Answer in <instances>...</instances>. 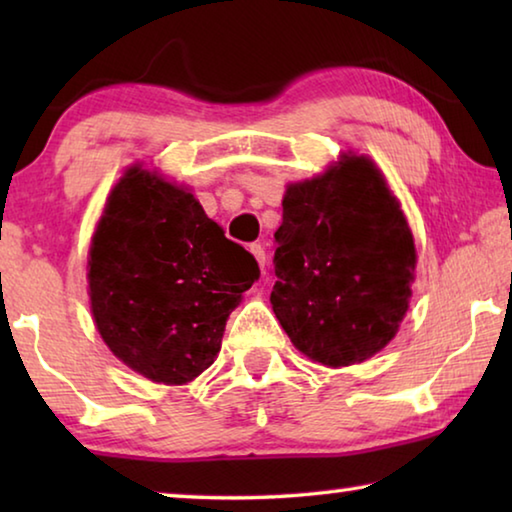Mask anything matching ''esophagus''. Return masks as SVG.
Segmentation results:
<instances>
[{
    "label": "esophagus",
    "mask_w": 512,
    "mask_h": 512,
    "mask_svg": "<svg viewBox=\"0 0 512 512\" xmlns=\"http://www.w3.org/2000/svg\"><path fill=\"white\" fill-rule=\"evenodd\" d=\"M250 253H253L257 266L264 271V266H266V253H264V248L259 246V244H253V246H250Z\"/></svg>",
    "instance_id": "esophagus-1"
}]
</instances>
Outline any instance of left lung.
Instances as JSON below:
<instances>
[{"mask_svg":"<svg viewBox=\"0 0 512 512\" xmlns=\"http://www.w3.org/2000/svg\"><path fill=\"white\" fill-rule=\"evenodd\" d=\"M275 318L309 361L363 363L409 311L418 250L402 203L372 158L343 151L289 183L275 232Z\"/></svg>","mask_w":512,"mask_h":512,"instance_id":"obj_1","label":"left lung"}]
</instances>
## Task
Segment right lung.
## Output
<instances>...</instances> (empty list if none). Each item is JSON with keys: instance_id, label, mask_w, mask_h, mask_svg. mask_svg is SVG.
Returning a JSON list of instances; mask_svg holds the SVG:
<instances>
[{"instance_id": "add662e5", "label": "right lung", "mask_w": 512, "mask_h": 512, "mask_svg": "<svg viewBox=\"0 0 512 512\" xmlns=\"http://www.w3.org/2000/svg\"><path fill=\"white\" fill-rule=\"evenodd\" d=\"M257 277L255 257L225 239L189 185L144 162L112 185L88 250V296L103 343L137 375L185 386L210 368Z\"/></svg>"}]
</instances>
